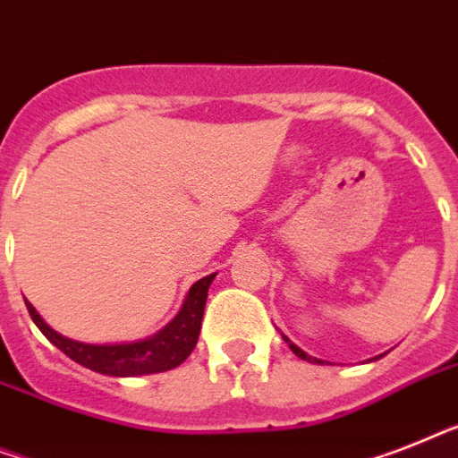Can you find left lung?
<instances>
[{"instance_id":"obj_1","label":"left lung","mask_w":458,"mask_h":458,"mask_svg":"<svg viewBox=\"0 0 458 458\" xmlns=\"http://www.w3.org/2000/svg\"><path fill=\"white\" fill-rule=\"evenodd\" d=\"M283 339H285V342H288V346L290 349H293V353L297 358H301V360H306V362H323V360H318V358H313V356H309V353H306V351H301L300 346H297V344H293L290 342L288 337H285V335H283Z\"/></svg>"}]
</instances>
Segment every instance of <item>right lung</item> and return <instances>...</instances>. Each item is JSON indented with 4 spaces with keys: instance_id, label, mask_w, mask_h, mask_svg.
Listing matches in <instances>:
<instances>
[{
    "instance_id": "add662e5",
    "label": "right lung",
    "mask_w": 458,
    "mask_h": 458,
    "mask_svg": "<svg viewBox=\"0 0 458 458\" xmlns=\"http://www.w3.org/2000/svg\"><path fill=\"white\" fill-rule=\"evenodd\" d=\"M213 278L215 274L206 276L189 288L182 309L164 330L157 332L154 337L131 344L74 342V339L63 337L60 332L53 330L51 325H47V320L41 318L28 300H25V306H28L34 325L44 332V337L74 362L98 374H107V377H142V374L165 372V369L177 368L194 351L196 342H199V332H201L208 288H210Z\"/></svg>"
}]
</instances>
